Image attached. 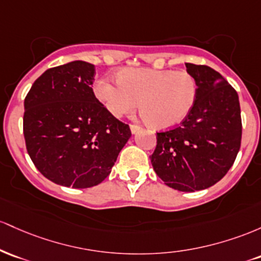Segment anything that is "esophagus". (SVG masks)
Masks as SVG:
<instances>
[{"label":"esophagus","mask_w":261,"mask_h":261,"mask_svg":"<svg viewBox=\"0 0 261 261\" xmlns=\"http://www.w3.org/2000/svg\"><path fill=\"white\" fill-rule=\"evenodd\" d=\"M139 130H140V127H139V125H136V124H130V132H132V134H136V133H138Z\"/></svg>","instance_id":"1"}]
</instances>
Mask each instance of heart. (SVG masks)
I'll return each mask as SVG.
<instances>
[{
    "instance_id": "obj_1",
    "label": "heart",
    "mask_w": 261,
    "mask_h": 261,
    "mask_svg": "<svg viewBox=\"0 0 261 261\" xmlns=\"http://www.w3.org/2000/svg\"><path fill=\"white\" fill-rule=\"evenodd\" d=\"M93 92L117 118L130 113L139 103L145 121L158 129H170L190 115L198 86L194 75L186 70L125 67L118 71V80L98 79Z\"/></svg>"
}]
</instances>
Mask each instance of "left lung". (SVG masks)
<instances>
[{
  "mask_svg": "<svg viewBox=\"0 0 261 261\" xmlns=\"http://www.w3.org/2000/svg\"><path fill=\"white\" fill-rule=\"evenodd\" d=\"M197 81V99L187 118L156 133L150 162L165 185L195 192L218 182L232 168L242 140V118L236 90L206 65L186 64Z\"/></svg>",
  "mask_w": 261,
  "mask_h": 261,
  "instance_id": "obj_1",
  "label": "left lung"
}]
</instances>
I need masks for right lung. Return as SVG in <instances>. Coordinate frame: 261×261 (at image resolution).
Instances as JSON below:
<instances>
[{"instance_id":"1","label":"right lung","mask_w":261,"mask_h":261,"mask_svg":"<svg viewBox=\"0 0 261 261\" xmlns=\"http://www.w3.org/2000/svg\"><path fill=\"white\" fill-rule=\"evenodd\" d=\"M95 65L83 60L51 67L24 99L23 133L36 168L58 185L87 189L111 174L130 138L92 90Z\"/></svg>"}]
</instances>
